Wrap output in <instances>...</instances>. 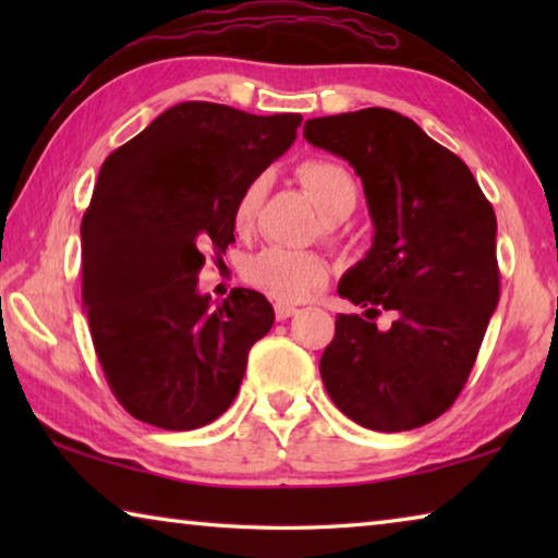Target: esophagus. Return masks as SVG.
<instances>
[{"instance_id": "esophagus-1", "label": "esophagus", "mask_w": 558, "mask_h": 558, "mask_svg": "<svg viewBox=\"0 0 558 558\" xmlns=\"http://www.w3.org/2000/svg\"><path fill=\"white\" fill-rule=\"evenodd\" d=\"M298 313V307L295 305H288V302H278L276 305V317L278 319H288V317H292Z\"/></svg>"}]
</instances>
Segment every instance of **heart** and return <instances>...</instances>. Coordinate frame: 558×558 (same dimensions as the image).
Here are the masks:
<instances>
[{
  "instance_id": "b5f03b06",
  "label": "heart",
  "mask_w": 558,
  "mask_h": 558,
  "mask_svg": "<svg viewBox=\"0 0 558 558\" xmlns=\"http://www.w3.org/2000/svg\"><path fill=\"white\" fill-rule=\"evenodd\" d=\"M298 179L310 199L317 204L327 221L347 219L356 209L359 189L352 172L337 159L313 157L298 167ZM268 179L253 177L241 189L233 206V223L239 231L251 229L266 199ZM329 276L327 260L313 251H292L270 245L256 253L243 268V278L251 288L280 302H298L317 290Z\"/></svg>"
}]
</instances>
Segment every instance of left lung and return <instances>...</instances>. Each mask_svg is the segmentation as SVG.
<instances>
[{
    "label": "left lung",
    "mask_w": 558,
    "mask_h": 558,
    "mask_svg": "<svg viewBox=\"0 0 558 558\" xmlns=\"http://www.w3.org/2000/svg\"><path fill=\"white\" fill-rule=\"evenodd\" d=\"M302 135L354 167L374 221L369 253L337 286L366 310L337 315L325 389L364 428L426 426L458 399L497 307L493 204L458 155L396 110L313 118ZM381 312L389 330L373 323Z\"/></svg>",
    "instance_id": "left-lung-1"
}]
</instances>
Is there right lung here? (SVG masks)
I'll use <instances>...</instances> for the list:
<instances>
[{
    "label": "right lung",
    "mask_w": 558,
    "mask_h": 558,
    "mask_svg": "<svg viewBox=\"0 0 558 558\" xmlns=\"http://www.w3.org/2000/svg\"><path fill=\"white\" fill-rule=\"evenodd\" d=\"M302 116H251L189 100L165 110L100 167L81 223L83 307L116 399L165 430H194L233 403L270 302L196 290L204 248L233 243L241 189L295 143Z\"/></svg>",
    "instance_id": "add662e5"
}]
</instances>
